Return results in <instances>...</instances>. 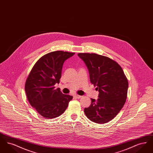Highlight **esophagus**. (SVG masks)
Here are the masks:
<instances>
[{"instance_id":"obj_1","label":"esophagus","mask_w":153,"mask_h":153,"mask_svg":"<svg viewBox=\"0 0 153 153\" xmlns=\"http://www.w3.org/2000/svg\"><path fill=\"white\" fill-rule=\"evenodd\" d=\"M74 97L76 98V99H80L81 97H82V96H80V95H74Z\"/></svg>"}]
</instances>
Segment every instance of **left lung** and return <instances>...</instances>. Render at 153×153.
<instances>
[{
    "label": "left lung",
    "mask_w": 153,
    "mask_h": 153,
    "mask_svg": "<svg viewBox=\"0 0 153 153\" xmlns=\"http://www.w3.org/2000/svg\"><path fill=\"white\" fill-rule=\"evenodd\" d=\"M78 56L87 66L90 80L99 92V99H91V105L84 108L88 118L96 123L113 119L123 108L127 96L128 80L116 61L96 53H80Z\"/></svg>",
    "instance_id": "1"
}]
</instances>
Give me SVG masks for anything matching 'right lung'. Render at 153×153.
Segmentation results:
<instances>
[{"instance_id": "obj_1", "label": "right lung", "mask_w": 153, "mask_h": 153, "mask_svg": "<svg viewBox=\"0 0 153 153\" xmlns=\"http://www.w3.org/2000/svg\"><path fill=\"white\" fill-rule=\"evenodd\" d=\"M74 53L59 51L44 55L36 61L27 77L25 92L28 101L45 118L60 116L73 99L54 85L59 82L64 61Z\"/></svg>"}]
</instances>
